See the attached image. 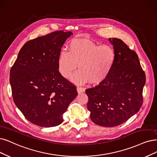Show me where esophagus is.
I'll return each instance as SVG.
<instances>
[{"label": "esophagus", "instance_id": "1", "mask_svg": "<svg viewBox=\"0 0 157 157\" xmlns=\"http://www.w3.org/2000/svg\"><path fill=\"white\" fill-rule=\"evenodd\" d=\"M77 91L78 92V94L83 93V92H85V89L83 87H80V86H78L77 87Z\"/></svg>", "mask_w": 157, "mask_h": 157}]
</instances>
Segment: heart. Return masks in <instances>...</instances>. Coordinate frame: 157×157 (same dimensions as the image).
<instances>
[{
  "label": "heart",
  "mask_w": 157,
  "mask_h": 157,
  "mask_svg": "<svg viewBox=\"0 0 157 157\" xmlns=\"http://www.w3.org/2000/svg\"><path fill=\"white\" fill-rule=\"evenodd\" d=\"M116 61V53L111 46H100L83 39L72 40L68 52L62 51L57 59V67L63 77L68 78L74 70H79L71 77L75 83L86 82L98 85L111 72Z\"/></svg>",
  "instance_id": "obj_1"
}]
</instances>
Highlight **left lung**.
<instances>
[{"label": "left lung", "mask_w": 157, "mask_h": 157, "mask_svg": "<svg viewBox=\"0 0 157 157\" xmlns=\"http://www.w3.org/2000/svg\"><path fill=\"white\" fill-rule=\"evenodd\" d=\"M109 41L116 53L112 71L101 83L85 92L91 120L111 127L124 123L139 111L146 74L134 50L120 39L110 38Z\"/></svg>", "instance_id": "left-lung-1"}]
</instances>
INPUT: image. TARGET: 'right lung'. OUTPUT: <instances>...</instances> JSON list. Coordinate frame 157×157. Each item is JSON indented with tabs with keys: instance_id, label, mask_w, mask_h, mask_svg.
I'll use <instances>...</instances> for the list:
<instances>
[{
	"instance_id": "obj_1",
	"label": "right lung",
	"mask_w": 157,
	"mask_h": 157,
	"mask_svg": "<svg viewBox=\"0 0 157 157\" xmlns=\"http://www.w3.org/2000/svg\"><path fill=\"white\" fill-rule=\"evenodd\" d=\"M71 32L56 31L29 40L11 68L10 82L17 107L31 123L59 125L78 95L76 86L58 71L57 59Z\"/></svg>"
}]
</instances>
